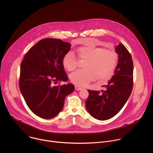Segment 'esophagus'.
<instances>
[{"label": "esophagus", "instance_id": "esophagus-1", "mask_svg": "<svg viewBox=\"0 0 153 153\" xmlns=\"http://www.w3.org/2000/svg\"><path fill=\"white\" fill-rule=\"evenodd\" d=\"M82 89V88H81V87L77 86V85H75V90H81Z\"/></svg>", "mask_w": 153, "mask_h": 153}]
</instances>
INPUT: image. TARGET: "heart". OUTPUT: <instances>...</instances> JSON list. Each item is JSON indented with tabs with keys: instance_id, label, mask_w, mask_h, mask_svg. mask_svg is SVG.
Returning <instances> with one entry per match:
<instances>
[{
	"instance_id": "1",
	"label": "heart",
	"mask_w": 153,
	"mask_h": 153,
	"mask_svg": "<svg viewBox=\"0 0 153 153\" xmlns=\"http://www.w3.org/2000/svg\"><path fill=\"white\" fill-rule=\"evenodd\" d=\"M76 52L79 57L86 60V62L83 65L84 70H77L70 75L72 83L83 86L93 81L95 77L102 82L111 77L118 60V56L114 51L88 44L79 48ZM77 63L72 52H68L62 59L63 67L69 71L76 68Z\"/></svg>"
}]
</instances>
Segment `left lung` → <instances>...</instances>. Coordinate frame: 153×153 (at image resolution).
Wrapping results in <instances>:
<instances>
[{"instance_id":"1","label":"left lung","mask_w":153,"mask_h":153,"mask_svg":"<svg viewBox=\"0 0 153 153\" xmlns=\"http://www.w3.org/2000/svg\"><path fill=\"white\" fill-rule=\"evenodd\" d=\"M118 63L114 74L103 85L105 90H88L89 96L85 105L87 111L100 120L110 119L123 108L131 93L133 86V63L131 56L122 44L115 47Z\"/></svg>"}]
</instances>
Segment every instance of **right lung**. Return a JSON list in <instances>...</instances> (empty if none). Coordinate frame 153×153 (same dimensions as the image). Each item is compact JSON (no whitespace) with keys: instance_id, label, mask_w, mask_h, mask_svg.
Segmentation results:
<instances>
[{"instance_id":"1","label":"right lung","mask_w":153,"mask_h":153,"mask_svg":"<svg viewBox=\"0 0 153 153\" xmlns=\"http://www.w3.org/2000/svg\"><path fill=\"white\" fill-rule=\"evenodd\" d=\"M71 44L62 40L47 38L30 48L20 65L19 88L31 111L36 116L49 119L62 110L67 96L74 90L67 82L62 59L70 50Z\"/></svg>"}]
</instances>
